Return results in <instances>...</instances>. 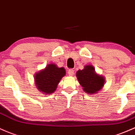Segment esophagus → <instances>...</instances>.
Returning a JSON list of instances; mask_svg holds the SVG:
<instances>
[{
  "label": "esophagus",
  "instance_id": "1",
  "mask_svg": "<svg viewBox=\"0 0 135 135\" xmlns=\"http://www.w3.org/2000/svg\"><path fill=\"white\" fill-rule=\"evenodd\" d=\"M68 74H69V75H70V76H72V75H74V71L73 69H69V70H68Z\"/></svg>",
  "mask_w": 135,
  "mask_h": 135
}]
</instances>
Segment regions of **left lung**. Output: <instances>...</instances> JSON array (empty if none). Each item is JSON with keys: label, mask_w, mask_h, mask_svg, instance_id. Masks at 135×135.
<instances>
[{"label": "left lung", "mask_w": 135, "mask_h": 135, "mask_svg": "<svg viewBox=\"0 0 135 135\" xmlns=\"http://www.w3.org/2000/svg\"><path fill=\"white\" fill-rule=\"evenodd\" d=\"M76 76L84 91L88 94H91L99 91L104 83V78L97 75L91 65H86L84 69L78 70Z\"/></svg>", "instance_id": "left-lung-1"}]
</instances>
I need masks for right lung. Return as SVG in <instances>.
<instances>
[{
  "label": "right lung",
  "mask_w": 135,
  "mask_h": 135,
  "mask_svg": "<svg viewBox=\"0 0 135 135\" xmlns=\"http://www.w3.org/2000/svg\"><path fill=\"white\" fill-rule=\"evenodd\" d=\"M65 74L64 68H58L54 64H49L44 70L35 75L37 88L46 94H52L55 91L57 84Z\"/></svg>",
  "instance_id": "obj_1"
}]
</instances>
